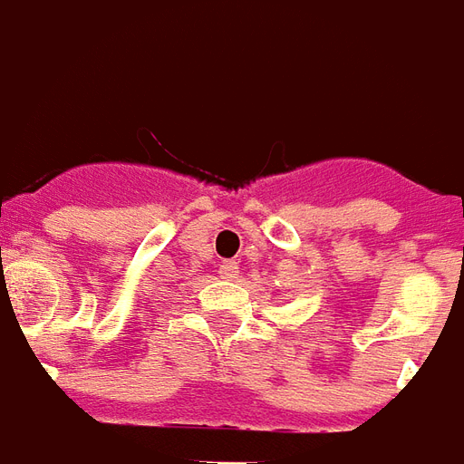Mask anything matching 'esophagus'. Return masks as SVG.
Returning a JSON list of instances; mask_svg holds the SVG:
<instances>
[{"mask_svg":"<svg viewBox=\"0 0 464 464\" xmlns=\"http://www.w3.org/2000/svg\"><path fill=\"white\" fill-rule=\"evenodd\" d=\"M219 274H222L225 279H237V276H239V265H237L235 259H225V262L219 265Z\"/></svg>","mask_w":464,"mask_h":464,"instance_id":"obj_1","label":"esophagus"}]
</instances>
